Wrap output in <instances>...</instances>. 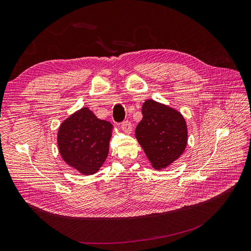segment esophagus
<instances>
[{
  "label": "esophagus",
  "mask_w": 251,
  "mask_h": 251,
  "mask_svg": "<svg viewBox=\"0 0 251 251\" xmlns=\"http://www.w3.org/2000/svg\"><path fill=\"white\" fill-rule=\"evenodd\" d=\"M121 127H122L123 131L126 132L127 134H130L132 131V125L130 122H128V121H124V122L121 124Z\"/></svg>",
  "instance_id": "34e87169"
}]
</instances>
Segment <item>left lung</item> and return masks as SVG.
I'll use <instances>...</instances> for the list:
<instances>
[{"label":"left lung","mask_w":251,"mask_h":251,"mask_svg":"<svg viewBox=\"0 0 251 251\" xmlns=\"http://www.w3.org/2000/svg\"><path fill=\"white\" fill-rule=\"evenodd\" d=\"M142 113L135 137L151 165L160 171L178 160L186 149V121L177 109L152 99L144 102Z\"/></svg>","instance_id":"left-lung-1"}]
</instances>
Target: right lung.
<instances>
[{
  "mask_svg": "<svg viewBox=\"0 0 251 251\" xmlns=\"http://www.w3.org/2000/svg\"><path fill=\"white\" fill-rule=\"evenodd\" d=\"M114 126L82 107L64 120L58 130L63 160L81 175L96 174L104 163Z\"/></svg>",
  "mask_w": 251,
  "mask_h": 251,
  "instance_id": "1",
  "label": "right lung"
}]
</instances>
